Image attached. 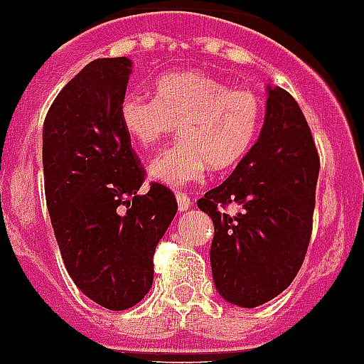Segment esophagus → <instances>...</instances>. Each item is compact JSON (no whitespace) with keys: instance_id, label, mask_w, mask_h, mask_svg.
<instances>
[{"instance_id":"esophagus-1","label":"esophagus","mask_w":364,"mask_h":364,"mask_svg":"<svg viewBox=\"0 0 364 364\" xmlns=\"http://www.w3.org/2000/svg\"><path fill=\"white\" fill-rule=\"evenodd\" d=\"M176 202H178L180 211H188L189 208H191V198H189L188 193H182V191L176 193Z\"/></svg>"}]
</instances>
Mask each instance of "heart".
I'll return each mask as SVG.
<instances>
[{"label": "heart", "instance_id": "1", "mask_svg": "<svg viewBox=\"0 0 364 364\" xmlns=\"http://www.w3.org/2000/svg\"><path fill=\"white\" fill-rule=\"evenodd\" d=\"M154 98L129 92L120 104V124L140 149H154L175 133L176 146L151 162V178L180 188L215 171L239 166L259 138L264 105L252 89H231L204 70L162 74Z\"/></svg>", "mask_w": 364, "mask_h": 364}]
</instances>
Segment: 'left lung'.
Segmentation results:
<instances>
[{
  "label": "left lung",
  "mask_w": 364,
  "mask_h": 364,
  "mask_svg": "<svg viewBox=\"0 0 364 364\" xmlns=\"http://www.w3.org/2000/svg\"><path fill=\"white\" fill-rule=\"evenodd\" d=\"M319 167L299 104L281 87H269L253 149L197 202L215 224L211 269L226 301L255 308L291 284L310 244ZM231 203L243 205L237 215L221 211Z\"/></svg>",
  "instance_id": "left-lung-1"
}]
</instances>
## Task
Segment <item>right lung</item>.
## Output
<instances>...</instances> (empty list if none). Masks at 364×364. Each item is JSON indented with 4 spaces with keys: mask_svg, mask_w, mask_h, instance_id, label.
<instances>
[{
    "mask_svg": "<svg viewBox=\"0 0 364 364\" xmlns=\"http://www.w3.org/2000/svg\"><path fill=\"white\" fill-rule=\"evenodd\" d=\"M131 62L100 58L58 92L43 122L45 200L74 284L127 310L153 284L154 250L175 218L173 191L146 180L120 124Z\"/></svg>",
    "mask_w": 364,
    "mask_h": 364,
    "instance_id": "1",
    "label": "right lung"
}]
</instances>
